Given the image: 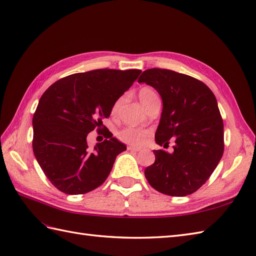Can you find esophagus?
<instances>
[{
  "instance_id": "1",
  "label": "esophagus",
  "mask_w": 256,
  "mask_h": 256,
  "mask_svg": "<svg viewBox=\"0 0 256 256\" xmlns=\"http://www.w3.org/2000/svg\"><path fill=\"white\" fill-rule=\"evenodd\" d=\"M142 150V148L140 147H133V146H128V150H130V152H140Z\"/></svg>"
}]
</instances>
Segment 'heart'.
I'll return each mask as SVG.
<instances>
[{"mask_svg": "<svg viewBox=\"0 0 256 256\" xmlns=\"http://www.w3.org/2000/svg\"><path fill=\"white\" fill-rule=\"evenodd\" d=\"M138 99L142 102V104L145 106V108L148 110L150 106L160 101L159 96L155 89H152V87H142L138 92ZM122 102V97L118 98L114 104H112L111 108V114H116V112L120 108ZM150 134V130H145V128H133V126H126L121 128L118 132L116 133V138L120 140L121 142H126V144L128 145H133V146H140L144 144L147 140V136Z\"/></svg>", "mask_w": 256, "mask_h": 256, "instance_id": "heart-1", "label": "heart"}]
</instances>
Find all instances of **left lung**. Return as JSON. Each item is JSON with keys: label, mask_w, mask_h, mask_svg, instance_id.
<instances>
[{"label": "left lung", "mask_w": 256, "mask_h": 256, "mask_svg": "<svg viewBox=\"0 0 256 256\" xmlns=\"http://www.w3.org/2000/svg\"><path fill=\"white\" fill-rule=\"evenodd\" d=\"M146 82L162 98V114L155 140L174 152L154 150L155 162L145 176L158 192L170 196L194 193L210 179L224 154V122L215 94L203 82L166 68H150Z\"/></svg>", "instance_id": "left-lung-1"}]
</instances>
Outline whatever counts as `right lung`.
<instances>
[{
    "label": "right lung",
    "mask_w": 256,
    "mask_h": 256,
    "mask_svg": "<svg viewBox=\"0 0 256 256\" xmlns=\"http://www.w3.org/2000/svg\"><path fill=\"white\" fill-rule=\"evenodd\" d=\"M140 73L111 68L76 73L53 82L41 96L32 118V150L46 176L61 192L85 194L108 178L126 146L108 130L106 140L90 150L87 135L100 130L114 101Z\"/></svg>",
    "instance_id": "add662e5"
}]
</instances>
